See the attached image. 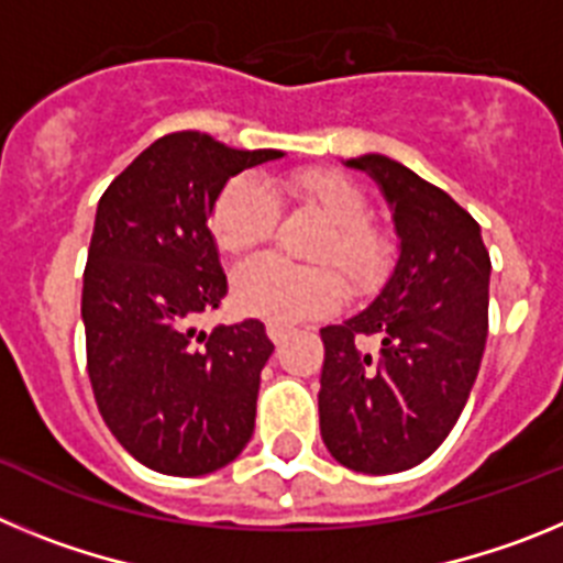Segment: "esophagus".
Returning a JSON list of instances; mask_svg holds the SVG:
<instances>
[{
	"instance_id": "34e87169",
	"label": "esophagus",
	"mask_w": 563,
	"mask_h": 563,
	"mask_svg": "<svg viewBox=\"0 0 563 563\" xmlns=\"http://www.w3.org/2000/svg\"><path fill=\"white\" fill-rule=\"evenodd\" d=\"M265 330H267V338H271L273 343H282L287 338V332H290V327H285V324H267Z\"/></svg>"
}]
</instances>
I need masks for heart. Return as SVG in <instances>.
<instances>
[{
    "instance_id": "obj_1",
    "label": "heart",
    "mask_w": 563,
    "mask_h": 563,
    "mask_svg": "<svg viewBox=\"0 0 563 563\" xmlns=\"http://www.w3.org/2000/svg\"><path fill=\"white\" fill-rule=\"evenodd\" d=\"M282 191L327 222V233L312 253L316 262H335L355 296H369L386 282L397 245L386 228L369 220V202L355 183L327 168H307L282 183ZM276 225V194L251 174L233 177L213 202L211 233L231 256H247L265 245ZM343 298L346 287L332 267H301L276 256L253 258L233 278L239 310L276 324L327 316Z\"/></svg>"
}]
</instances>
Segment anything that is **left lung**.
I'll use <instances>...</instances> for the list:
<instances>
[{
    "instance_id": "8db88e82",
    "label": "left lung",
    "mask_w": 563,
    "mask_h": 563,
    "mask_svg": "<svg viewBox=\"0 0 563 563\" xmlns=\"http://www.w3.org/2000/svg\"><path fill=\"white\" fill-rule=\"evenodd\" d=\"M366 172L391 208L400 256L366 310L321 330V440L357 474L429 460L465 409L487 341L490 256L479 222L383 154Z\"/></svg>"
}]
</instances>
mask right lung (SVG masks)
I'll list each match as a JSON object with an SVG mask.
<instances>
[{
  "mask_svg": "<svg viewBox=\"0 0 563 563\" xmlns=\"http://www.w3.org/2000/svg\"><path fill=\"white\" fill-rule=\"evenodd\" d=\"M282 152H242L174 132L123 168L98 202L81 318L98 411L123 449L157 474L202 476L236 460L256 422L273 355L256 318L197 332L228 278L208 231L231 177Z\"/></svg>",
  "mask_w": 563,
  "mask_h": 563,
  "instance_id": "add662e5",
  "label": "right lung"
}]
</instances>
